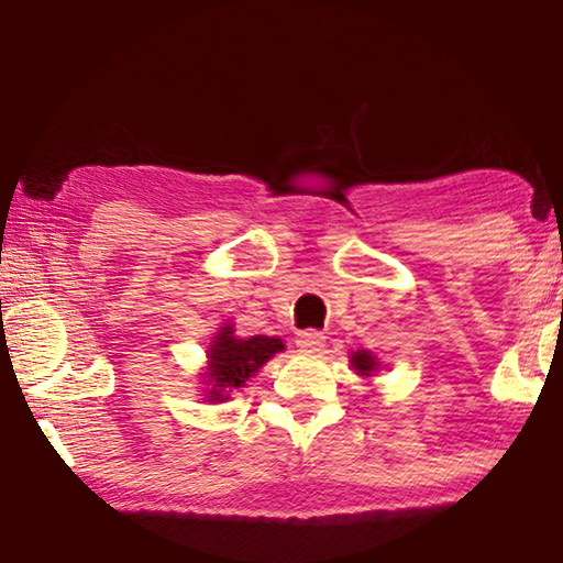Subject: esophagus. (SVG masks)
Instances as JSON below:
<instances>
[{
    "instance_id": "34e87169",
    "label": "esophagus",
    "mask_w": 563,
    "mask_h": 563,
    "mask_svg": "<svg viewBox=\"0 0 563 563\" xmlns=\"http://www.w3.org/2000/svg\"><path fill=\"white\" fill-rule=\"evenodd\" d=\"M295 345L300 347V352H320L322 345H325V335L318 330H305L298 335V340H295Z\"/></svg>"
}]
</instances>
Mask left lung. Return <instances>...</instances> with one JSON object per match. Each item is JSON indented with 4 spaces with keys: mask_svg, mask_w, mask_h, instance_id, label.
Here are the masks:
<instances>
[{
    "mask_svg": "<svg viewBox=\"0 0 563 563\" xmlns=\"http://www.w3.org/2000/svg\"><path fill=\"white\" fill-rule=\"evenodd\" d=\"M352 367H355L360 375L369 377V375H373V369H377V362H375L373 355H369V352L360 350V352H355V357H352Z\"/></svg>",
    "mask_w": 563,
    "mask_h": 563,
    "instance_id": "1",
    "label": "left lung"
}]
</instances>
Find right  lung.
<instances>
[{
    "label": "right lung",
    "mask_w": 563,
    "mask_h": 563,
    "mask_svg": "<svg viewBox=\"0 0 563 563\" xmlns=\"http://www.w3.org/2000/svg\"><path fill=\"white\" fill-rule=\"evenodd\" d=\"M283 350V342L278 338H265L255 335L247 340L233 338L231 328H223L213 340L211 352H208V360H211V367H208V383H211V399L221 402L223 395L221 389H233L241 387L247 377L258 373L275 352Z\"/></svg>",
    "instance_id": "add662e5"
}]
</instances>
